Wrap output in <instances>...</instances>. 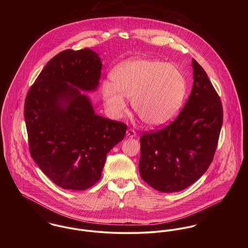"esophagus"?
I'll list each match as a JSON object with an SVG mask.
<instances>
[{
  "instance_id": "esophagus-1",
  "label": "esophagus",
  "mask_w": 248,
  "mask_h": 248,
  "mask_svg": "<svg viewBox=\"0 0 248 248\" xmlns=\"http://www.w3.org/2000/svg\"><path fill=\"white\" fill-rule=\"evenodd\" d=\"M126 135H127V137L130 138V139H133V138H136V137H137V133H136L135 130H133V129H128L127 132H126Z\"/></svg>"
}]
</instances>
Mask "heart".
Returning a JSON list of instances; mask_svg holds the SVG:
<instances>
[{
    "mask_svg": "<svg viewBox=\"0 0 248 248\" xmlns=\"http://www.w3.org/2000/svg\"><path fill=\"white\" fill-rule=\"evenodd\" d=\"M113 86L105 83L102 95L107 108L115 117L126 110L124 98L143 123L159 127L177 115L184 101L187 83L174 65L158 60L135 58L119 65L112 74Z\"/></svg>",
    "mask_w": 248,
    "mask_h": 248,
    "instance_id": "b5f03b06",
    "label": "heart"
}]
</instances>
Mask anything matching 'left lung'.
Returning a JSON list of instances; mask_svg holds the SVG:
<instances>
[{
	"label": "left lung",
	"mask_w": 248,
	"mask_h": 248,
	"mask_svg": "<svg viewBox=\"0 0 248 248\" xmlns=\"http://www.w3.org/2000/svg\"><path fill=\"white\" fill-rule=\"evenodd\" d=\"M192 66V92L177 118L140 138V177L163 193L181 191L207 171L222 126L219 96L195 59Z\"/></svg>",
	"instance_id": "1"
}]
</instances>
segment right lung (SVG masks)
I'll return each mask as SVG.
<instances>
[{
	"label": "right lung",
	"instance_id": "add662e5",
	"mask_svg": "<svg viewBox=\"0 0 248 248\" xmlns=\"http://www.w3.org/2000/svg\"><path fill=\"white\" fill-rule=\"evenodd\" d=\"M102 63L90 48L66 49L40 72L25 101L31 157L63 189L83 191L101 177L107 154L127 125L94 113L81 91H95Z\"/></svg>",
	"mask_w": 248,
	"mask_h": 248
}]
</instances>
